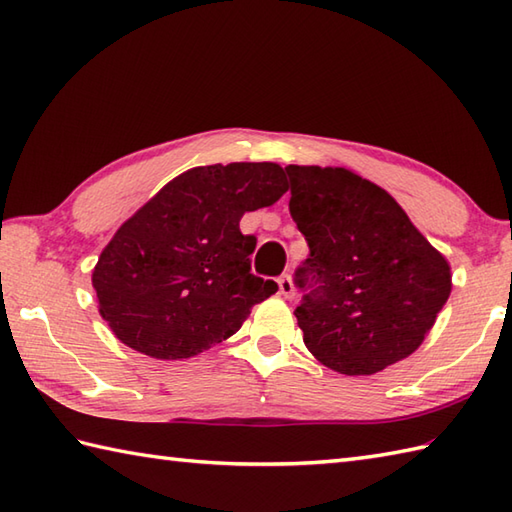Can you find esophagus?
I'll return each instance as SVG.
<instances>
[{
    "mask_svg": "<svg viewBox=\"0 0 512 512\" xmlns=\"http://www.w3.org/2000/svg\"><path fill=\"white\" fill-rule=\"evenodd\" d=\"M279 292L284 295L286 299H295V284H292V277L290 275H281L279 277Z\"/></svg>",
    "mask_w": 512,
    "mask_h": 512,
    "instance_id": "obj_1",
    "label": "esophagus"
}]
</instances>
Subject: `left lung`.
Segmentation results:
<instances>
[{
    "instance_id": "obj_1",
    "label": "left lung",
    "mask_w": 512,
    "mask_h": 512,
    "mask_svg": "<svg viewBox=\"0 0 512 512\" xmlns=\"http://www.w3.org/2000/svg\"><path fill=\"white\" fill-rule=\"evenodd\" d=\"M290 215L310 248L295 317L325 367L369 376L420 347L451 268L391 195L343 167L288 165Z\"/></svg>"
}]
</instances>
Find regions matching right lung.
I'll return each mask as SVG.
<instances>
[{
    "instance_id": "1",
    "label": "right lung",
    "mask_w": 512,
    "mask_h": 512,
    "mask_svg": "<svg viewBox=\"0 0 512 512\" xmlns=\"http://www.w3.org/2000/svg\"><path fill=\"white\" fill-rule=\"evenodd\" d=\"M288 191L275 162L195 167L165 184L103 248L92 286L118 341L162 361L209 350L235 334L255 303L277 292L250 273L248 211Z\"/></svg>"
}]
</instances>
